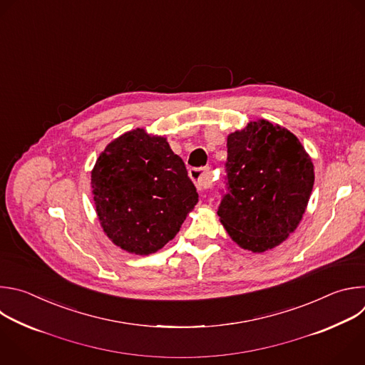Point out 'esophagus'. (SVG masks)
<instances>
[{"instance_id": "obj_1", "label": "esophagus", "mask_w": 365, "mask_h": 365, "mask_svg": "<svg viewBox=\"0 0 365 365\" xmlns=\"http://www.w3.org/2000/svg\"><path fill=\"white\" fill-rule=\"evenodd\" d=\"M190 178L194 181L197 190H200V191L212 187V182H214V178H212L208 168H192V170H190Z\"/></svg>"}]
</instances>
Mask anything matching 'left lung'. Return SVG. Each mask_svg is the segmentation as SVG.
<instances>
[{
	"instance_id": "obj_1",
	"label": "left lung",
	"mask_w": 365,
	"mask_h": 365,
	"mask_svg": "<svg viewBox=\"0 0 365 365\" xmlns=\"http://www.w3.org/2000/svg\"><path fill=\"white\" fill-rule=\"evenodd\" d=\"M229 194L218 217L242 249L263 253L299 226L315 173L301 140L286 128L257 119L227 136Z\"/></svg>"
}]
</instances>
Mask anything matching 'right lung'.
Wrapping results in <instances>:
<instances>
[{
	"instance_id": "add662e5",
	"label": "right lung",
	"mask_w": 365,
	"mask_h": 365,
	"mask_svg": "<svg viewBox=\"0 0 365 365\" xmlns=\"http://www.w3.org/2000/svg\"><path fill=\"white\" fill-rule=\"evenodd\" d=\"M91 187L101 227L122 250L148 256L180 232L198 201L182 160L165 136L130 129L106 145Z\"/></svg>"
}]
</instances>
